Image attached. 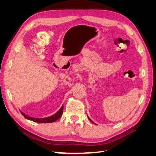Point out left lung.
I'll use <instances>...</instances> for the list:
<instances>
[{
  "label": "left lung",
  "instance_id": "obj_1",
  "mask_svg": "<svg viewBox=\"0 0 156 156\" xmlns=\"http://www.w3.org/2000/svg\"><path fill=\"white\" fill-rule=\"evenodd\" d=\"M88 119H89V120H90V121H91V122H92V123H94V122H92V120H90V119H89V118H88Z\"/></svg>",
  "mask_w": 156,
  "mask_h": 156
}]
</instances>
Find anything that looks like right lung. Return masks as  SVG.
Segmentation results:
<instances>
[{
  "label": "right lung",
  "instance_id": "1",
  "mask_svg": "<svg viewBox=\"0 0 156 156\" xmlns=\"http://www.w3.org/2000/svg\"><path fill=\"white\" fill-rule=\"evenodd\" d=\"M63 108H64V107H63V106H62V107L60 108L59 111L56 112L54 115L49 116V117L43 118V119H37V118L30 117L29 116H27V115H25L24 113L22 112L21 111H20V112L22 114V115L24 116L25 119H27L28 120H30L31 121L37 122V123H51V122H54L60 119V116L62 115Z\"/></svg>",
  "mask_w": 156,
  "mask_h": 156
}]
</instances>
